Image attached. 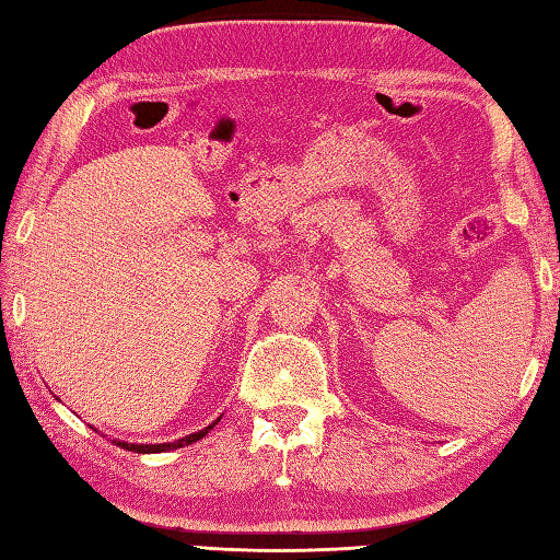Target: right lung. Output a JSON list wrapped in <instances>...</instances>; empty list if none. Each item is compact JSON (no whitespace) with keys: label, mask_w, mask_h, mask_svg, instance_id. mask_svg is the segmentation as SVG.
Returning <instances> with one entry per match:
<instances>
[{"label":"right lung","mask_w":560,"mask_h":560,"mask_svg":"<svg viewBox=\"0 0 560 560\" xmlns=\"http://www.w3.org/2000/svg\"><path fill=\"white\" fill-rule=\"evenodd\" d=\"M218 420H221V418H218ZM218 420L211 422L208 427H203V430H199V432L182 436V440H177V442H167V444H128V442H120V440L116 442V440H114V444L120 446V448H126V452H136V454H162V452H172V448H182V446H189V444H194V442L203 440V436L208 434V430H213V427L218 424ZM96 432H98V430H96Z\"/></svg>","instance_id":"add662e5"}]
</instances>
